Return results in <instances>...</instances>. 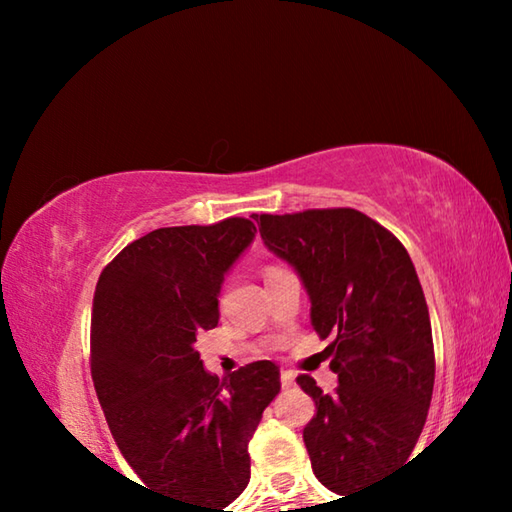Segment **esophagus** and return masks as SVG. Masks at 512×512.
Masks as SVG:
<instances>
[{
  "instance_id": "esophagus-1",
  "label": "esophagus",
  "mask_w": 512,
  "mask_h": 512,
  "mask_svg": "<svg viewBox=\"0 0 512 512\" xmlns=\"http://www.w3.org/2000/svg\"><path fill=\"white\" fill-rule=\"evenodd\" d=\"M280 379H282V386H293V384H296V372H293V370H282L280 372Z\"/></svg>"
}]
</instances>
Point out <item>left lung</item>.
Wrapping results in <instances>:
<instances>
[{"label": "left lung", "instance_id": "8db88e82", "mask_svg": "<svg viewBox=\"0 0 512 512\" xmlns=\"http://www.w3.org/2000/svg\"><path fill=\"white\" fill-rule=\"evenodd\" d=\"M264 246L293 266L327 339L332 395L302 375L316 404L302 429L316 479L348 497L409 461L433 393L427 300L406 248L363 212L255 214Z\"/></svg>", "mask_w": 512, "mask_h": 512}]
</instances>
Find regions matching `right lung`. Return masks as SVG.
I'll return each instance as SVG.
<instances>
[{"label":"right lung","mask_w":512,"mask_h":512,"mask_svg":"<svg viewBox=\"0 0 512 512\" xmlns=\"http://www.w3.org/2000/svg\"><path fill=\"white\" fill-rule=\"evenodd\" d=\"M255 232L237 216L153 230L94 291L92 379L112 438L146 488L187 512H225L246 490L248 443L280 393L273 361L219 379L194 348L219 323L221 284Z\"/></svg>","instance_id":"1"}]
</instances>
